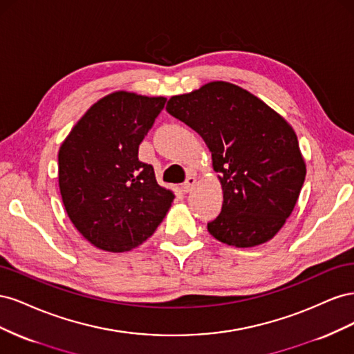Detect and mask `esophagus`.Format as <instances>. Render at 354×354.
<instances>
[{
  "mask_svg": "<svg viewBox=\"0 0 354 354\" xmlns=\"http://www.w3.org/2000/svg\"><path fill=\"white\" fill-rule=\"evenodd\" d=\"M195 185H196V177H194V176H189V177H187V180L185 181V185L181 186V190H183L185 194H189V192H192V189L195 187Z\"/></svg>",
  "mask_w": 354,
  "mask_h": 354,
  "instance_id": "1",
  "label": "esophagus"
}]
</instances>
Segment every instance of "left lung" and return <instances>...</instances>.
Returning a JSON list of instances; mask_svg holds the SVG:
<instances>
[{
  "mask_svg": "<svg viewBox=\"0 0 354 354\" xmlns=\"http://www.w3.org/2000/svg\"><path fill=\"white\" fill-rule=\"evenodd\" d=\"M167 112L203 138L218 173L223 207L208 232L236 248L273 239L306 178L294 128L257 95L226 81L173 95Z\"/></svg>",
  "mask_w": 354,
  "mask_h": 354,
  "instance_id": "8db88e82",
  "label": "left lung"
}]
</instances>
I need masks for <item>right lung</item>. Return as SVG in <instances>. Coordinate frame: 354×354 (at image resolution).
<instances>
[{"label":"right lung","mask_w":354,"mask_h":354,"mask_svg":"<svg viewBox=\"0 0 354 354\" xmlns=\"http://www.w3.org/2000/svg\"><path fill=\"white\" fill-rule=\"evenodd\" d=\"M162 95L113 91L95 102L59 149L63 205L82 236L109 252L151 238L174 201L158 185L138 146L164 109Z\"/></svg>","instance_id":"obj_1"}]
</instances>
